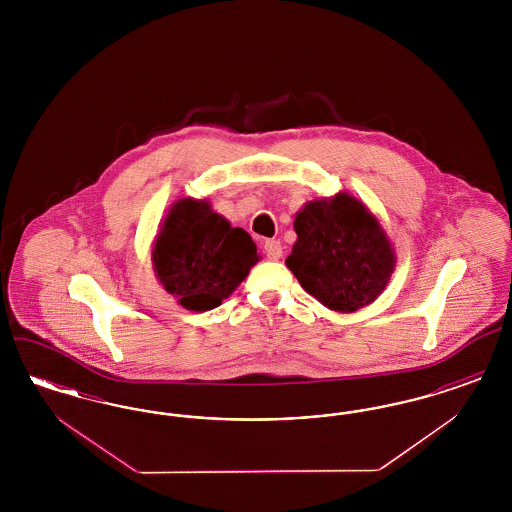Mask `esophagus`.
Returning a JSON list of instances; mask_svg holds the SVG:
<instances>
[{
    "label": "esophagus",
    "instance_id": "1",
    "mask_svg": "<svg viewBox=\"0 0 512 512\" xmlns=\"http://www.w3.org/2000/svg\"><path fill=\"white\" fill-rule=\"evenodd\" d=\"M265 255L270 261H278L282 257V244L278 240H267L265 242Z\"/></svg>",
    "mask_w": 512,
    "mask_h": 512
}]
</instances>
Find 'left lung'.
<instances>
[{"label":"left lung","instance_id":"1","mask_svg":"<svg viewBox=\"0 0 512 512\" xmlns=\"http://www.w3.org/2000/svg\"><path fill=\"white\" fill-rule=\"evenodd\" d=\"M286 265L301 288L338 313L372 303L390 282L395 253L378 219L353 195L315 199L295 215Z\"/></svg>","mask_w":512,"mask_h":512}]
</instances>
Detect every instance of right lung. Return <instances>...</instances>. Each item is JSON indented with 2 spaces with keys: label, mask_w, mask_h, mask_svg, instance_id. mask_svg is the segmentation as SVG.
Returning a JSON list of instances; mask_svg holds the SVG:
<instances>
[{
  "label": "right lung",
  "mask_w": 512,
  "mask_h": 512,
  "mask_svg": "<svg viewBox=\"0 0 512 512\" xmlns=\"http://www.w3.org/2000/svg\"><path fill=\"white\" fill-rule=\"evenodd\" d=\"M151 261L163 288L195 313L219 307L259 261L244 228L215 213L205 199H178L161 224Z\"/></svg>",
  "instance_id": "1"
}]
</instances>
